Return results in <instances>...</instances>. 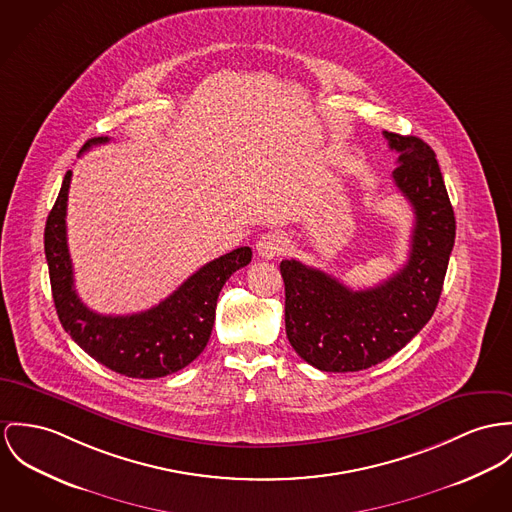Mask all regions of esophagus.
<instances>
[{"instance_id": "obj_1", "label": "esophagus", "mask_w": 512, "mask_h": 512, "mask_svg": "<svg viewBox=\"0 0 512 512\" xmlns=\"http://www.w3.org/2000/svg\"><path fill=\"white\" fill-rule=\"evenodd\" d=\"M284 249H286V237L282 236L280 232L263 234L257 241V253L263 259H276L284 253Z\"/></svg>"}]
</instances>
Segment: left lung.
<instances>
[{
    "instance_id": "obj_1",
    "label": "left lung",
    "mask_w": 512,
    "mask_h": 512,
    "mask_svg": "<svg viewBox=\"0 0 512 512\" xmlns=\"http://www.w3.org/2000/svg\"><path fill=\"white\" fill-rule=\"evenodd\" d=\"M397 152L395 187L415 212L407 263L366 290L302 265L280 263L286 337L323 372H358L401 351L433 317L456 237V218L433 148L417 136L384 132Z\"/></svg>"
}]
</instances>
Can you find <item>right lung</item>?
Masks as SVG:
<instances>
[{"label":"right lung","mask_w":512,"mask_h":512,"mask_svg":"<svg viewBox=\"0 0 512 512\" xmlns=\"http://www.w3.org/2000/svg\"><path fill=\"white\" fill-rule=\"evenodd\" d=\"M109 138L87 140L81 152ZM72 171L66 173L58 198L46 218L44 253L56 314L79 347L128 378H161L191 364L204 351L216 317V302L226 280L249 265L251 249L234 251L206 263L158 306L130 315H103L89 310L74 288V269L66 237V208Z\"/></svg>","instance_id":"add662e5"}]
</instances>
